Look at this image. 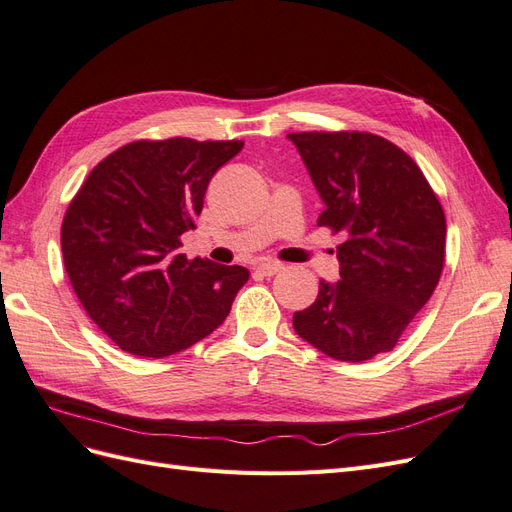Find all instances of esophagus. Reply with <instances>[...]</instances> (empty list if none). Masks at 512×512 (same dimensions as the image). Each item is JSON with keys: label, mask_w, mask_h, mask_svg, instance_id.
Here are the masks:
<instances>
[{"label": "esophagus", "mask_w": 512, "mask_h": 512, "mask_svg": "<svg viewBox=\"0 0 512 512\" xmlns=\"http://www.w3.org/2000/svg\"><path fill=\"white\" fill-rule=\"evenodd\" d=\"M284 269V265L282 262H260L258 265V271L262 273V275H267V277H271V275H275V273H280Z\"/></svg>", "instance_id": "1"}]
</instances>
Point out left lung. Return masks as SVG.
<instances>
[{"label": "left lung", "mask_w": 512, "mask_h": 512, "mask_svg": "<svg viewBox=\"0 0 512 512\" xmlns=\"http://www.w3.org/2000/svg\"><path fill=\"white\" fill-rule=\"evenodd\" d=\"M324 203L318 226L342 232L339 282L294 312L292 327L331 359L389 352L438 286L446 220L421 168L369 132L288 134Z\"/></svg>", "instance_id": "left-lung-1"}]
</instances>
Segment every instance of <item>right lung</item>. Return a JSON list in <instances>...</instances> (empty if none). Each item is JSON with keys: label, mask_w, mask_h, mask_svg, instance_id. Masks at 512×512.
<instances>
[{"label": "right lung", "mask_w": 512, "mask_h": 512, "mask_svg": "<svg viewBox=\"0 0 512 512\" xmlns=\"http://www.w3.org/2000/svg\"><path fill=\"white\" fill-rule=\"evenodd\" d=\"M243 141H136L91 170L61 224L70 284L123 350L162 359L213 333L250 271L177 254L218 168Z\"/></svg>", "instance_id": "add662e5"}]
</instances>
